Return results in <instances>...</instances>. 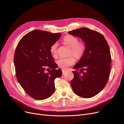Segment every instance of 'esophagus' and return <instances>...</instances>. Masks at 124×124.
Listing matches in <instances>:
<instances>
[{"mask_svg": "<svg viewBox=\"0 0 124 124\" xmlns=\"http://www.w3.org/2000/svg\"><path fill=\"white\" fill-rule=\"evenodd\" d=\"M66 72H67V70H64V69H62V74H63V75L65 74L66 73Z\"/></svg>", "mask_w": 124, "mask_h": 124, "instance_id": "1", "label": "esophagus"}]
</instances>
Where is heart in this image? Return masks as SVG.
Masks as SVG:
<instances>
[{
	"label": "heart",
	"mask_w": 124,
	"mask_h": 124,
	"mask_svg": "<svg viewBox=\"0 0 124 124\" xmlns=\"http://www.w3.org/2000/svg\"><path fill=\"white\" fill-rule=\"evenodd\" d=\"M63 41L71 48L70 51V55H73L77 58H80L83 55L85 46V45L79 42L78 39L73 36L67 35L63 38ZM57 42H55L50 47V52L54 57L57 55ZM74 57L73 56H70L67 57H60L57 61V63L59 67L62 69H67L75 63Z\"/></svg>",
	"instance_id": "b5f03b06"
}]
</instances>
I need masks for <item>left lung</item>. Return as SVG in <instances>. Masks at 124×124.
<instances>
[{
    "label": "left lung",
    "instance_id": "8db88e82",
    "mask_svg": "<svg viewBox=\"0 0 124 124\" xmlns=\"http://www.w3.org/2000/svg\"><path fill=\"white\" fill-rule=\"evenodd\" d=\"M84 42L83 55L72 71L71 81L73 92L83 98L96 95L107 83L111 70V57L107 41L101 33L87 28H81L68 32Z\"/></svg>",
    "mask_w": 124,
    "mask_h": 124
}]
</instances>
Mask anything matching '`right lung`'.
Masks as SVG:
<instances>
[{"mask_svg": "<svg viewBox=\"0 0 124 124\" xmlns=\"http://www.w3.org/2000/svg\"><path fill=\"white\" fill-rule=\"evenodd\" d=\"M35 30L22 37L16 46L14 64L18 83L32 98L42 100L48 98L55 91L54 80L62 76L50 52V47L61 37ZM46 68L51 70L48 73Z\"/></svg>", "mask_w": 124, "mask_h": 124, "instance_id": "right-lung-1", "label": "right lung"}]
</instances>
